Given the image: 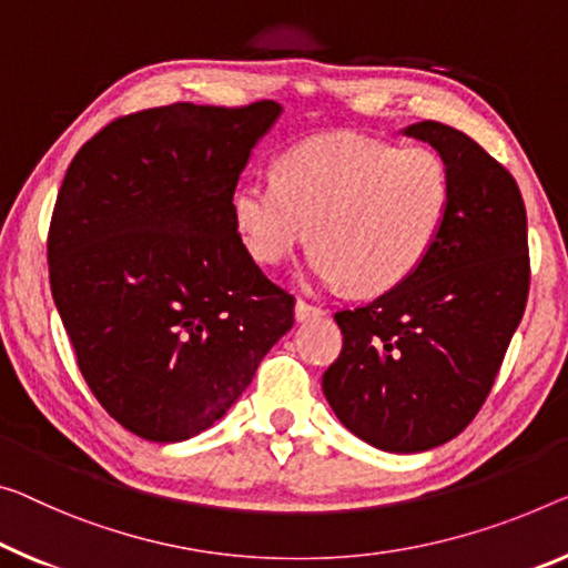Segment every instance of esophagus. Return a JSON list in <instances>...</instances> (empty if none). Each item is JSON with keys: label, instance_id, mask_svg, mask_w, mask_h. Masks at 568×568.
<instances>
[{"label": "esophagus", "instance_id": "34e87169", "mask_svg": "<svg viewBox=\"0 0 568 568\" xmlns=\"http://www.w3.org/2000/svg\"><path fill=\"white\" fill-rule=\"evenodd\" d=\"M294 314H296V320H300V322H307V320L322 317V314H325V310L317 307V304H310L307 300H296Z\"/></svg>", "mask_w": 568, "mask_h": 568}]
</instances>
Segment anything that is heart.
Segmentation results:
<instances>
[{"instance_id": "b5f03b06", "label": "heart", "mask_w": 568, "mask_h": 568, "mask_svg": "<svg viewBox=\"0 0 568 568\" xmlns=\"http://www.w3.org/2000/svg\"><path fill=\"white\" fill-rule=\"evenodd\" d=\"M449 205L452 178L436 152L325 134L278 156L276 180L243 182L233 195V221L258 264H282L312 235L320 282L378 296L424 264Z\"/></svg>"}]
</instances>
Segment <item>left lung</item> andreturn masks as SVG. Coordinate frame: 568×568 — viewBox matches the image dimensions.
Masks as SVG:
<instances>
[{
    "label": "left lung",
    "instance_id": "left-lung-1",
    "mask_svg": "<svg viewBox=\"0 0 568 568\" xmlns=\"http://www.w3.org/2000/svg\"><path fill=\"white\" fill-rule=\"evenodd\" d=\"M404 134L447 162L449 215L404 284L335 312L343 353L322 390L355 436L412 455L455 439L483 408L526 310L530 258L526 205L500 162L439 121Z\"/></svg>",
    "mask_w": 568,
    "mask_h": 568
}]
</instances>
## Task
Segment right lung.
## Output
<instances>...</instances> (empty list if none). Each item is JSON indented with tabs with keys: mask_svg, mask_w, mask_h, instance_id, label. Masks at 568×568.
Masks as SVG:
<instances>
[{
	"mask_svg": "<svg viewBox=\"0 0 568 568\" xmlns=\"http://www.w3.org/2000/svg\"><path fill=\"white\" fill-rule=\"evenodd\" d=\"M282 113L144 109L73 156L48 233L50 290L85 383L150 442L213 426L294 325V296L248 256L233 193Z\"/></svg>",
	"mask_w": 568,
	"mask_h": 568,
	"instance_id": "add662e5",
	"label": "right lung"
}]
</instances>
